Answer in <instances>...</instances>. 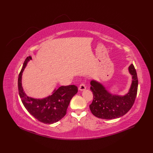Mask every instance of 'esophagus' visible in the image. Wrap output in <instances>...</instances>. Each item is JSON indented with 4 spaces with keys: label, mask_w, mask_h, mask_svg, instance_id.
<instances>
[{
    "label": "esophagus",
    "mask_w": 153,
    "mask_h": 153,
    "mask_svg": "<svg viewBox=\"0 0 153 153\" xmlns=\"http://www.w3.org/2000/svg\"><path fill=\"white\" fill-rule=\"evenodd\" d=\"M85 89H86V87H85V84H83V83H82V84L79 86V90H80V91H84Z\"/></svg>",
    "instance_id": "obj_1"
}]
</instances>
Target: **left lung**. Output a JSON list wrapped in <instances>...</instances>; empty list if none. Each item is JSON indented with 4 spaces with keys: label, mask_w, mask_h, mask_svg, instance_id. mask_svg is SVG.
Masks as SVG:
<instances>
[{
    "label": "left lung",
    "mask_w": 153,
    "mask_h": 153,
    "mask_svg": "<svg viewBox=\"0 0 153 153\" xmlns=\"http://www.w3.org/2000/svg\"><path fill=\"white\" fill-rule=\"evenodd\" d=\"M129 71L132 75V84L129 92L124 96L111 94L100 83L91 82L93 100L89 108L94 116L103 119H116L123 116L131 109L137 94L138 78L133 64L129 66Z\"/></svg>",
    "instance_id": "8db88e82"
}]
</instances>
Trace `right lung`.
Instances as JSON below:
<instances>
[{
  "mask_svg": "<svg viewBox=\"0 0 153 153\" xmlns=\"http://www.w3.org/2000/svg\"><path fill=\"white\" fill-rule=\"evenodd\" d=\"M31 57H27L20 72L18 79L19 95L27 110L39 121L45 124H53L59 121L66 114L71 98L78 92L75 85L61 86L53 93L44 99H34L27 96L22 86V75L27 63Z\"/></svg>",
  "mask_w": 153,
  "mask_h": 153,
  "instance_id": "1",
  "label": "right lung"
}]
</instances>
